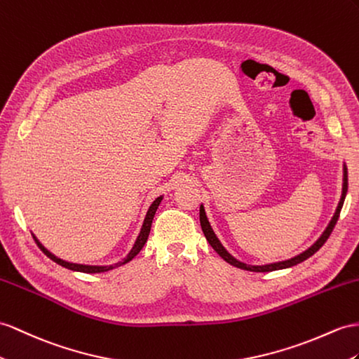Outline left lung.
<instances>
[{"instance_id": "obj_1", "label": "left lung", "mask_w": 359, "mask_h": 359, "mask_svg": "<svg viewBox=\"0 0 359 359\" xmlns=\"http://www.w3.org/2000/svg\"><path fill=\"white\" fill-rule=\"evenodd\" d=\"M346 194H347V168L344 167L343 196H341V200H339L338 208H337V212H335V215H334V218H332V222L329 223V226H327V229L325 231V233L318 238V241H317L314 245H311L306 252H303V253H300L299 256H296V258H291V259H288V261H282V262H276V264H267V265H247V264H244V262L236 261V259L233 258V256L229 255V253L226 252L224 247H223L222 244H219L218 238L215 236L214 231H212V229H210V226H209V223H208V218H206V215H205L203 206H200V224H201V231H203L208 243H209L210 245H212V249H214L219 256H222V258H223L226 262L233 265V267L243 269V270H249V271H258V273H262V271H274V270H280V269H288V267H292V265L300 264V262H303L305 259H308L309 256H312L316 252H318L320 247L327 241V238L330 236V233H332L334 227H335V224H337V222H338V217H339V212H341V208H343V203H344Z\"/></svg>"}]
</instances>
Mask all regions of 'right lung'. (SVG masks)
<instances>
[{
	"mask_svg": "<svg viewBox=\"0 0 359 359\" xmlns=\"http://www.w3.org/2000/svg\"><path fill=\"white\" fill-rule=\"evenodd\" d=\"M161 200H162V197H158V198H156V200L153 201V205L150 206L149 212H147V217H145V219H144L141 233H140V236H137V240H136V243H135V245H133V249L130 250V253L127 255V258H126L123 262H118V264H115V265H104V267H98V265H81V264H71V262H67V261H62V259L56 258V256H54V255H51L47 249H45V247H43L38 240H36V236H33V238H34L36 244L39 245V249H41L45 255H47L51 261H54L56 264L62 265V267H65V269L72 270V271H81V273H103V271H109V270H112V269L118 267V265L127 264L128 261H132V259L135 258V256L141 252L144 244L147 243V238H149L150 229H151V223H153V217H154V214H156V209H158V206H159V203H161Z\"/></svg>",
	"mask_w": 359,
	"mask_h": 359,
	"instance_id": "right-lung-1",
	"label": "right lung"
}]
</instances>
